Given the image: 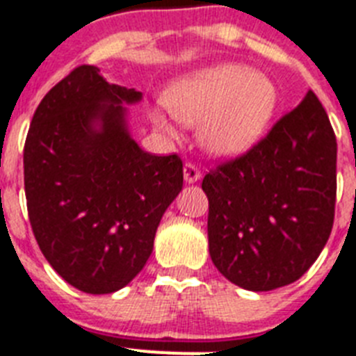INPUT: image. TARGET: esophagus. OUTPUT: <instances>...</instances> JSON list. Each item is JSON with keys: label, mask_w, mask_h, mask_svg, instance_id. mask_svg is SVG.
Here are the masks:
<instances>
[{"label": "esophagus", "mask_w": 356, "mask_h": 356, "mask_svg": "<svg viewBox=\"0 0 356 356\" xmlns=\"http://www.w3.org/2000/svg\"><path fill=\"white\" fill-rule=\"evenodd\" d=\"M183 172H184V181H186L188 184L197 183V181L201 179V170L197 168L195 164H192V163L184 164Z\"/></svg>", "instance_id": "34e87169"}]
</instances>
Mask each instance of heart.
Returning <instances> with one entry per match:
<instances>
[{"instance_id": "b5f03b06", "label": "heart", "mask_w": 356, "mask_h": 356, "mask_svg": "<svg viewBox=\"0 0 356 356\" xmlns=\"http://www.w3.org/2000/svg\"><path fill=\"white\" fill-rule=\"evenodd\" d=\"M163 103L177 121L199 124V141L217 157H237L255 145L273 118L279 90L268 74L241 63H220L188 74L164 90ZM159 130L173 136L163 113L152 112Z\"/></svg>"}]
</instances>
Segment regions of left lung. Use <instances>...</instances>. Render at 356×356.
<instances>
[{
	"label": "left lung",
	"instance_id": "1",
	"mask_svg": "<svg viewBox=\"0 0 356 356\" xmlns=\"http://www.w3.org/2000/svg\"><path fill=\"white\" fill-rule=\"evenodd\" d=\"M215 268L250 291L298 280L335 219L337 139L312 90L246 154L202 179Z\"/></svg>",
	"mask_w": 356,
	"mask_h": 356
}]
</instances>
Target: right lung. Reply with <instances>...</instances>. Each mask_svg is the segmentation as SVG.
I'll return each instance as SVG.
<instances>
[{
	"label": "right lung",
	"mask_w": 356,
	"mask_h": 356,
	"mask_svg": "<svg viewBox=\"0 0 356 356\" xmlns=\"http://www.w3.org/2000/svg\"><path fill=\"white\" fill-rule=\"evenodd\" d=\"M136 88L74 68L35 108L23 152L32 232L79 291L113 293L145 268L161 217L183 188L177 154L141 150L127 124Z\"/></svg>",
	"instance_id": "right-lung-1"
}]
</instances>
